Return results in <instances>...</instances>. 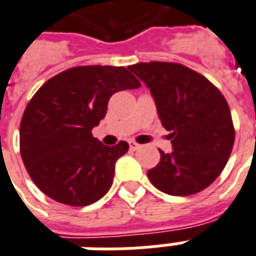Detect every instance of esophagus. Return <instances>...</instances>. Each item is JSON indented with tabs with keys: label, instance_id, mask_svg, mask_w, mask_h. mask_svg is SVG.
<instances>
[{
	"label": "esophagus",
	"instance_id": "1",
	"mask_svg": "<svg viewBox=\"0 0 256 256\" xmlns=\"http://www.w3.org/2000/svg\"><path fill=\"white\" fill-rule=\"evenodd\" d=\"M128 145H130V149H132V150H137V149H140V146H141L140 144L134 142V141H130Z\"/></svg>",
	"mask_w": 256,
	"mask_h": 256
}]
</instances>
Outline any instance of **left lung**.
Returning a JSON list of instances; mask_svg holds the SVG:
<instances>
[{
  "instance_id": "1",
  "label": "left lung",
  "mask_w": 256,
  "mask_h": 256,
  "mask_svg": "<svg viewBox=\"0 0 256 256\" xmlns=\"http://www.w3.org/2000/svg\"><path fill=\"white\" fill-rule=\"evenodd\" d=\"M128 69L150 90L171 153L148 171L166 194L186 196L205 190L226 166L234 128L226 100L206 77L180 64L140 62Z\"/></svg>"
}]
</instances>
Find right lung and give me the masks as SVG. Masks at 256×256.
<instances>
[{"mask_svg":"<svg viewBox=\"0 0 256 256\" xmlns=\"http://www.w3.org/2000/svg\"><path fill=\"white\" fill-rule=\"evenodd\" d=\"M141 82L123 66H77L46 81L30 100L20 123V153L38 188L51 200L86 206L112 184L115 162L128 150L92 136L110 98Z\"/></svg>","mask_w":256,"mask_h":256,"instance_id":"obj_1","label":"right lung"}]
</instances>
